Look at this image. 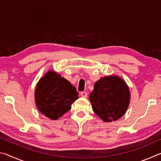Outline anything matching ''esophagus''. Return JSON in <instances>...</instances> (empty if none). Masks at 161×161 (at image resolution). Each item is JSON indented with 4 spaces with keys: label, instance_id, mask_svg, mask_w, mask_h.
Returning <instances> with one entry per match:
<instances>
[{
    "label": "esophagus",
    "instance_id": "obj_1",
    "mask_svg": "<svg viewBox=\"0 0 161 161\" xmlns=\"http://www.w3.org/2000/svg\"><path fill=\"white\" fill-rule=\"evenodd\" d=\"M81 96L82 97H84V98H86L87 97V93L86 92H81Z\"/></svg>",
    "mask_w": 161,
    "mask_h": 161
}]
</instances>
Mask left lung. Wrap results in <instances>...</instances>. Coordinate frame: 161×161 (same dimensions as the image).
Returning <instances> with one entry per match:
<instances>
[{"mask_svg":"<svg viewBox=\"0 0 161 161\" xmlns=\"http://www.w3.org/2000/svg\"><path fill=\"white\" fill-rule=\"evenodd\" d=\"M130 99L129 86L116 75L106 76L96 81L89 96L94 112L105 122L116 121L123 116Z\"/></svg>","mask_w":161,"mask_h":161,"instance_id":"left-lung-1","label":"left lung"}]
</instances>
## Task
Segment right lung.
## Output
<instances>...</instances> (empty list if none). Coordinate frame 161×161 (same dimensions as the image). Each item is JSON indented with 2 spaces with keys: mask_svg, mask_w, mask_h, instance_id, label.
Segmentation results:
<instances>
[{
  "mask_svg": "<svg viewBox=\"0 0 161 161\" xmlns=\"http://www.w3.org/2000/svg\"><path fill=\"white\" fill-rule=\"evenodd\" d=\"M78 98L75 87L53 70H49L40 78L35 89V100L38 110L52 120L63 116Z\"/></svg>",
  "mask_w": 161,
  "mask_h": 161,
  "instance_id": "1",
  "label": "right lung"
}]
</instances>
